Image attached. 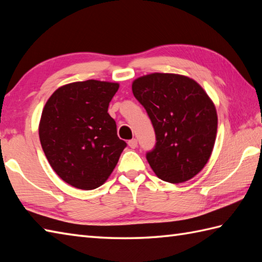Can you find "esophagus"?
I'll return each instance as SVG.
<instances>
[{
  "label": "esophagus",
  "mask_w": 262,
  "mask_h": 262,
  "mask_svg": "<svg viewBox=\"0 0 262 262\" xmlns=\"http://www.w3.org/2000/svg\"><path fill=\"white\" fill-rule=\"evenodd\" d=\"M128 145L130 148H136L137 147V140L136 138H132L130 141H128Z\"/></svg>",
  "instance_id": "34e87169"
}]
</instances>
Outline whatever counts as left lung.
Instances as JSON below:
<instances>
[{
    "label": "left lung",
    "mask_w": 262,
    "mask_h": 262,
    "mask_svg": "<svg viewBox=\"0 0 262 262\" xmlns=\"http://www.w3.org/2000/svg\"><path fill=\"white\" fill-rule=\"evenodd\" d=\"M134 97L152 121L157 143L146 160L161 180L180 183L203 170L213 151L217 114L213 101L187 76L153 73L133 82Z\"/></svg>",
    "instance_id": "8db88e82"
}]
</instances>
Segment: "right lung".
<instances>
[{
    "label": "right lung",
    "instance_id": "right-lung-1",
    "mask_svg": "<svg viewBox=\"0 0 262 262\" xmlns=\"http://www.w3.org/2000/svg\"><path fill=\"white\" fill-rule=\"evenodd\" d=\"M118 83L88 80L58 88L43 107L39 138L53 170L66 183L92 190L108 179L127 146L108 114Z\"/></svg>",
    "mask_w": 262,
    "mask_h": 262
}]
</instances>
